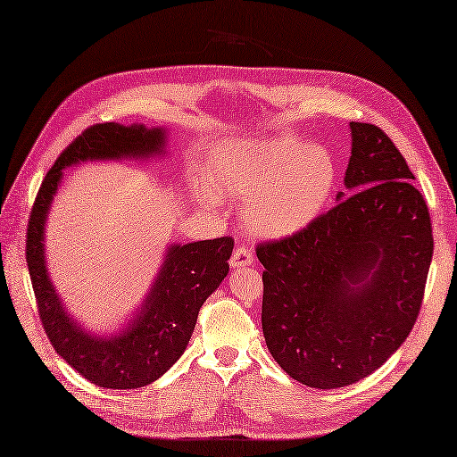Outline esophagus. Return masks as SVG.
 Returning a JSON list of instances; mask_svg holds the SVG:
<instances>
[{
    "instance_id": "34e87169",
    "label": "esophagus",
    "mask_w": 457,
    "mask_h": 457,
    "mask_svg": "<svg viewBox=\"0 0 457 457\" xmlns=\"http://www.w3.org/2000/svg\"><path fill=\"white\" fill-rule=\"evenodd\" d=\"M253 264V251L249 247H245V245H239L233 251L231 259H229V266L231 268H245V266H251Z\"/></svg>"
}]
</instances>
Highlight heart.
<instances>
[{"label": "heart", "instance_id": "obj_1", "mask_svg": "<svg viewBox=\"0 0 457 457\" xmlns=\"http://www.w3.org/2000/svg\"><path fill=\"white\" fill-rule=\"evenodd\" d=\"M208 185L201 191L208 206L221 196L243 203V220L256 236L284 239L317 221L337 187V163L328 148L299 138L245 140L210 158Z\"/></svg>", "mask_w": 457, "mask_h": 457}]
</instances>
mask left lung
I'll list each match as a JSON object with an SVG mask.
<instances>
[{"label": "left lung", "mask_w": 457, "mask_h": 457, "mask_svg": "<svg viewBox=\"0 0 457 457\" xmlns=\"http://www.w3.org/2000/svg\"><path fill=\"white\" fill-rule=\"evenodd\" d=\"M345 189L312 226L256 245L262 332L291 378L344 388L384 365L411 332L432 261L430 214L382 129L349 123Z\"/></svg>", "instance_id": "1"}]
</instances>
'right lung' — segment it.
<instances>
[{"label": "right lung", "instance_id": "right-lung-1", "mask_svg": "<svg viewBox=\"0 0 457 457\" xmlns=\"http://www.w3.org/2000/svg\"><path fill=\"white\" fill-rule=\"evenodd\" d=\"M166 129L140 123H100L69 145L34 201L27 231V264L38 312L54 349L87 380L112 390H133L158 380L191 340L198 311L229 272L231 237L171 243L143 305L120 332L85 330L65 309L46 268V221L63 170L80 162L148 160L166 154Z\"/></svg>", "mask_w": 457, "mask_h": 457}]
</instances>
